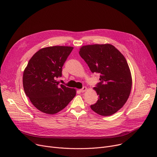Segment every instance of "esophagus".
I'll return each instance as SVG.
<instances>
[{"mask_svg": "<svg viewBox=\"0 0 157 157\" xmlns=\"http://www.w3.org/2000/svg\"><path fill=\"white\" fill-rule=\"evenodd\" d=\"M86 90H87V87H86V86H84L82 88H81V89L79 90V91H80L81 92H85V91H86Z\"/></svg>", "mask_w": 157, "mask_h": 157, "instance_id": "esophagus-1", "label": "esophagus"}]
</instances>
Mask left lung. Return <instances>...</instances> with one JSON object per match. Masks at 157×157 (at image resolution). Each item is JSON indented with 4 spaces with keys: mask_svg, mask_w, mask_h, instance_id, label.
Returning a JSON list of instances; mask_svg holds the SVG:
<instances>
[{
    "mask_svg": "<svg viewBox=\"0 0 157 157\" xmlns=\"http://www.w3.org/2000/svg\"><path fill=\"white\" fill-rule=\"evenodd\" d=\"M79 54L92 72L100 74L95 90L98 95L91 109L102 116L116 113L127 101L132 88L131 73L124 56L109 44L82 46Z\"/></svg>",
    "mask_w": 157,
    "mask_h": 157,
    "instance_id": "left-lung-1",
    "label": "left lung"
}]
</instances>
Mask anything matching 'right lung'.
I'll list each match as a JSON object with an SVG mask.
<instances>
[{
  "instance_id": "add662e5",
  "label": "right lung",
  "mask_w": 157,
  "mask_h": 157,
  "mask_svg": "<svg viewBox=\"0 0 157 157\" xmlns=\"http://www.w3.org/2000/svg\"><path fill=\"white\" fill-rule=\"evenodd\" d=\"M73 49L69 46L41 48L24 70L23 85L26 96L40 111L53 115L64 109L76 94L75 88L59 85L62 68Z\"/></svg>"
}]
</instances>
